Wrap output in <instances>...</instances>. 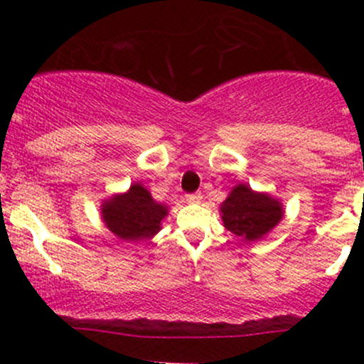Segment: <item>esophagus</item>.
<instances>
[{"instance_id":"obj_1","label":"esophagus","mask_w":364,"mask_h":364,"mask_svg":"<svg viewBox=\"0 0 364 364\" xmlns=\"http://www.w3.org/2000/svg\"><path fill=\"white\" fill-rule=\"evenodd\" d=\"M186 200H188V203H200V200H203V196H200V193H188V196H186Z\"/></svg>"}]
</instances>
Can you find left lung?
I'll return each mask as SVG.
<instances>
[{"instance_id": "obj_1", "label": "left lung", "mask_w": 364, "mask_h": 364, "mask_svg": "<svg viewBox=\"0 0 364 364\" xmlns=\"http://www.w3.org/2000/svg\"><path fill=\"white\" fill-rule=\"evenodd\" d=\"M223 225L247 241L260 240L282 220L284 211L277 199L237 185L220 208Z\"/></svg>"}]
</instances>
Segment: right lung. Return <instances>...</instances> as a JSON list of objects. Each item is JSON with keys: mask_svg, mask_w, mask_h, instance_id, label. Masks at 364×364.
<instances>
[{"mask_svg": "<svg viewBox=\"0 0 364 364\" xmlns=\"http://www.w3.org/2000/svg\"><path fill=\"white\" fill-rule=\"evenodd\" d=\"M167 215L164 204L155 203L148 190L139 183L124 196H116L104 204L102 218L119 240H148L160 230L161 218Z\"/></svg>", "mask_w": 364, "mask_h": 364, "instance_id": "add662e5", "label": "right lung"}]
</instances>
